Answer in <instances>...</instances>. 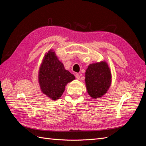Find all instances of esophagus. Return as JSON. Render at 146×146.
Returning <instances> with one entry per match:
<instances>
[{"instance_id": "34e87169", "label": "esophagus", "mask_w": 146, "mask_h": 146, "mask_svg": "<svg viewBox=\"0 0 146 146\" xmlns=\"http://www.w3.org/2000/svg\"><path fill=\"white\" fill-rule=\"evenodd\" d=\"M76 78H77V80H80V75H79L78 74H76Z\"/></svg>"}]
</instances>
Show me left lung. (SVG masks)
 <instances>
[{
  "mask_svg": "<svg viewBox=\"0 0 146 146\" xmlns=\"http://www.w3.org/2000/svg\"><path fill=\"white\" fill-rule=\"evenodd\" d=\"M85 84L92 99L100 98L107 93L111 84V72L105 60L90 64L85 72Z\"/></svg>",
  "mask_w": 146,
  "mask_h": 146,
  "instance_id": "obj_1",
  "label": "left lung"
}]
</instances>
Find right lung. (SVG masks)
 Here are the masks:
<instances>
[{
	"label": "right lung",
	"instance_id": "add662e5",
	"mask_svg": "<svg viewBox=\"0 0 146 146\" xmlns=\"http://www.w3.org/2000/svg\"><path fill=\"white\" fill-rule=\"evenodd\" d=\"M75 79L74 75L65 69L54 50L46 53L38 71V83L44 94L52 100L58 99L67 84Z\"/></svg>",
	"mask_w": 146,
	"mask_h": 146
}]
</instances>
